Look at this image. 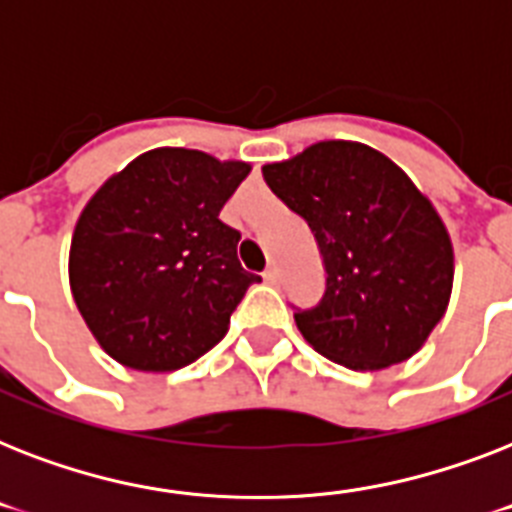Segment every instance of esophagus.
<instances>
[{"mask_svg":"<svg viewBox=\"0 0 512 512\" xmlns=\"http://www.w3.org/2000/svg\"><path fill=\"white\" fill-rule=\"evenodd\" d=\"M263 281L265 284H276V281H279V271H276V268H268V271H263Z\"/></svg>","mask_w":512,"mask_h":512,"instance_id":"obj_1","label":"esophagus"}]
</instances>
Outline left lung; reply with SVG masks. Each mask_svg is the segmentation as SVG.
<instances>
[{
    "mask_svg": "<svg viewBox=\"0 0 512 512\" xmlns=\"http://www.w3.org/2000/svg\"><path fill=\"white\" fill-rule=\"evenodd\" d=\"M311 225L327 289L297 329L335 364L374 372L412 358L446 313L454 249L444 220L396 162L356 140H321L263 167Z\"/></svg>",
    "mask_w": 512,
    "mask_h": 512,
    "instance_id": "1",
    "label": "left lung"
}]
</instances>
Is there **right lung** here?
<instances>
[{"label": "right lung", "instance_id": "1", "mask_svg": "<svg viewBox=\"0 0 512 512\" xmlns=\"http://www.w3.org/2000/svg\"><path fill=\"white\" fill-rule=\"evenodd\" d=\"M252 164L193 148H154L92 193L76 220L68 284L108 356L175 372L223 340L260 276L241 268V233L220 209Z\"/></svg>", "mask_w": 512, "mask_h": 512}]
</instances>
